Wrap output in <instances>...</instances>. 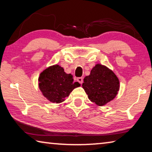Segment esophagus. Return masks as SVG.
I'll return each mask as SVG.
<instances>
[{
    "label": "esophagus",
    "instance_id": "34e87169",
    "mask_svg": "<svg viewBox=\"0 0 152 152\" xmlns=\"http://www.w3.org/2000/svg\"><path fill=\"white\" fill-rule=\"evenodd\" d=\"M76 80H77V81H78L79 83H80V84H82V82H83V78H82V77H79V78H78Z\"/></svg>",
    "mask_w": 152,
    "mask_h": 152
}]
</instances>
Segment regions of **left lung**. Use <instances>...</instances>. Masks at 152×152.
Returning <instances> with one entry per match:
<instances>
[{"mask_svg": "<svg viewBox=\"0 0 152 152\" xmlns=\"http://www.w3.org/2000/svg\"><path fill=\"white\" fill-rule=\"evenodd\" d=\"M82 86L91 101L103 106L115 99L120 85L119 79L111 70L97 64L90 75L84 78Z\"/></svg>", "mask_w": 152, "mask_h": 152, "instance_id": "left-lung-1", "label": "left lung"}]
</instances>
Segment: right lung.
<instances>
[{
  "label": "right lung",
  "instance_id": "1",
  "mask_svg": "<svg viewBox=\"0 0 152 152\" xmlns=\"http://www.w3.org/2000/svg\"><path fill=\"white\" fill-rule=\"evenodd\" d=\"M39 88L46 99L53 103H60L73 90L80 86L74 82L71 74H66L58 64L48 67L39 76Z\"/></svg>",
  "mask_w": 152,
  "mask_h": 152
}]
</instances>
